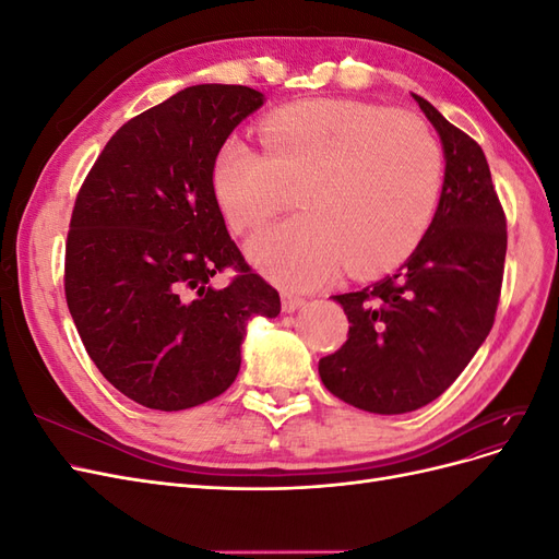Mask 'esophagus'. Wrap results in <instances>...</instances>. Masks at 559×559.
<instances>
[{
  "label": "esophagus",
  "instance_id": "obj_1",
  "mask_svg": "<svg viewBox=\"0 0 559 559\" xmlns=\"http://www.w3.org/2000/svg\"><path fill=\"white\" fill-rule=\"evenodd\" d=\"M300 306H306V298L296 296V294H289V292H282V310L284 312H294Z\"/></svg>",
  "mask_w": 559,
  "mask_h": 559
}]
</instances>
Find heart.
Returning <instances> with one entry per match:
<instances>
[{
    "label": "heart",
    "mask_w": 559,
    "mask_h": 559,
    "mask_svg": "<svg viewBox=\"0 0 559 559\" xmlns=\"http://www.w3.org/2000/svg\"><path fill=\"white\" fill-rule=\"evenodd\" d=\"M265 154L230 138L212 191L235 233L261 228L298 193L302 214L249 242L261 273L310 289L345 267L354 277L399 265L425 238L443 189V148L413 114L308 99L261 123Z\"/></svg>",
    "instance_id": "obj_1"
}]
</instances>
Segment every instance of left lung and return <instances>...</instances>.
<instances>
[{"label":"left lung","mask_w":559,"mask_h":559,"mask_svg":"<svg viewBox=\"0 0 559 559\" xmlns=\"http://www.w3.org/2000/svg\"><path fill=\"white\" fill-rule=\"evenodd\" d=\"M445 151V179L425 238L394 275L333 296L347 343L319 359L333 396L401 415L441 396L492 331L506 261V214L476 140L413 95Z\"/></svg>","instance_id":"8db88e82"}]
</instances>
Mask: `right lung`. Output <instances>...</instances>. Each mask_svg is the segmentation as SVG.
Segmentation results:
<instances>
[{"label": "right lung", "mask_w": 559, "mask_h": 559, "mask_svg": "<svg viewBox=\"0 0 559 559\" xmlns=\"http://www.w3.org/2000/svg\"><path fill=\"white\" fill-rule=\"evenodd\" d=\"M263 105L202 83L130 118L83 179L64 245V298L88 357L151 411H186L238 378L245 326L280 294L230 240L212 191L216 151ZM224 290L209 280L224 269Z\"/></svg>", "instance_id": "add662e5"}]
</instances>
